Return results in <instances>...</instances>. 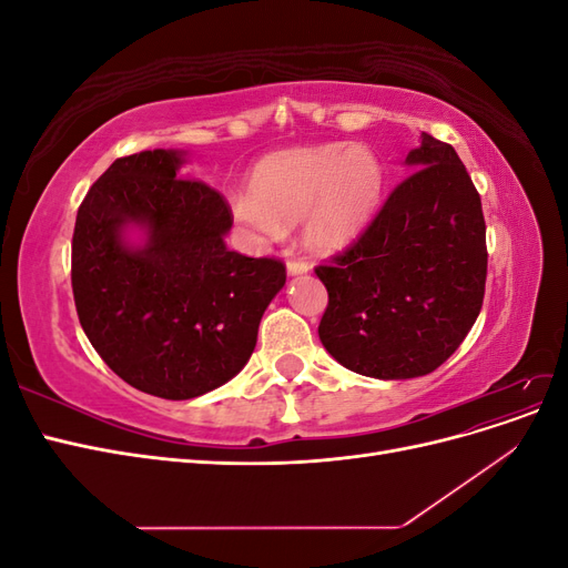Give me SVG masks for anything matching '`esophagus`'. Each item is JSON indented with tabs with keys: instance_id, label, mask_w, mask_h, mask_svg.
Listing matches in <instances>:
<instances>
[{
	"instance_id": "1",
	"label": "esophagus",
	"mask_w": 568,
	"mask_h": 568,
	"mask_svg": "<svg viewBox=\"0 0 568 568\" xmlns=\"http://www.w3.org/2000/svg\"><path fill=\"white\" fill-rule=\"evenodd\" d=\"M286 270H288L291 277H294V274H305L307 270H311V265L301 261V257H291V261L286 263Z\"/></svg>"
}]
</instances>
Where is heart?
Masks as SVG:
<instances>
[{
	"label": "heart",
	"instance_id": "1",
	"mask_svg": "<svg viewBox=\"0 0 568 568\" xmlns=\"http://www.w3.org/2000/svg\"><path fill=\"white\" fill-rule=\"evenodd\" d=\"M382 189V163L365 146L291 149L257 163L251 196H239L234 213L267 236H280L303 220V244L315 253H334L369 225Z\"/></svg>",
	"mask_w": 568,
	"mask_h": 568
}]
</instances>
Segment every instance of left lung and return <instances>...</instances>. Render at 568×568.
Instances as JSON below:
<instances>
[{"label": "left lung", "instance_id": "left-lung-1", "mask_svg": "<svg viewBox=\"0 0 568 568\" xmlns=\"http://www.w3.org/2000/svg\"><path fill=\"white\" fill-rule=\"evenodd\" d=\"M405 163L412 173L367 230L315 267L329 294L322 346L374 379H415L440 367L486 294V220L467 168L426 132Z\"/></svg>", "mask_w": 568, "mask_h": 568}]
</instances>
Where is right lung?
Returning <instances> with one entry per match:
<instances>
[{"label":"right lung","instance_id":"add662e5","mask_svg":"<svg viewBox=\"0 0 568 568\" xmlns=\"http://www.w3.org/2000/svg\"><path fill=\"white\" fill-rule=\"evenodd\" d=\"M182 151L113 161L82 199L71 282L75 311L120 379L165 400H189L244 369L257 324L286 282L277 257L225 246L232 209L205 182L178 178ZM148 232L124 244V227Z\"/></svg>","mask_w":568,"mask_h":568}]
</instances>
